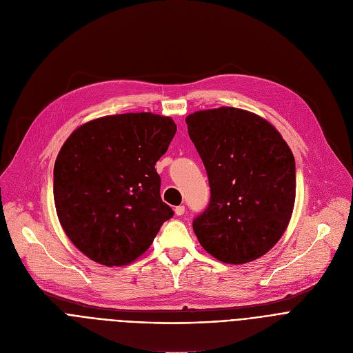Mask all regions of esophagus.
<instances>
[{
	"instance_id": "34e87169",
	"label": "esophagus",
	"mask_w": 353,
	"mask_h": 353,
	"mask_svg": "<svg viewBox=\"0 0 353 353\" xmlns=\"http://www.w3.org/2000/svg\"><path fill=\"white\" fill-rule=\"evenodd\" d=\"M184 205H177V207H174V213H176V216H183L184 214Z\"/></svg>"
}]
</instances>
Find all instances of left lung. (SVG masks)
<instances>
[{
	"label": "left lung",
	"instance_id": "8db88e82",
	"mask_svg": "<svg viewBox=\"0 0 353 353\" xmlns=\"http://www.w3.org/2000/svg\"><path fill=\"white\" fill-rule=\"evenodd\" d=\"M187 130L205 168L210 203L194 219L201 247L225 264L267 254L285 232L295 203V159L264 117L237 108L199 110Z\"/></svg>",
	"mask_w": 353,
	"mask_h": 353
}]
</instances>
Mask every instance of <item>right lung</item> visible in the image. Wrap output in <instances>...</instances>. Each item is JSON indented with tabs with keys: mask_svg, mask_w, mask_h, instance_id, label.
I'll return each instance as SVG.
<instances>
[{
	"mask_svg": "<svg viewBox=\"0 0 353 353\" xmlns=\"http://www.w3.org/2000/svg\"><path fill=\"white\" fill-rule=\"evenodd\" d=\"M176 130L172 117L140 112L93 119L66 139L54 168L55 208L68 239L92 261L133 263L173 217L154 166Z\"/></svg>",
	"mask_w": 353,
	"mask_h": 353,
	"instance_id": "right-lung-1",
	"label": "right lung"
}]
</instances>
